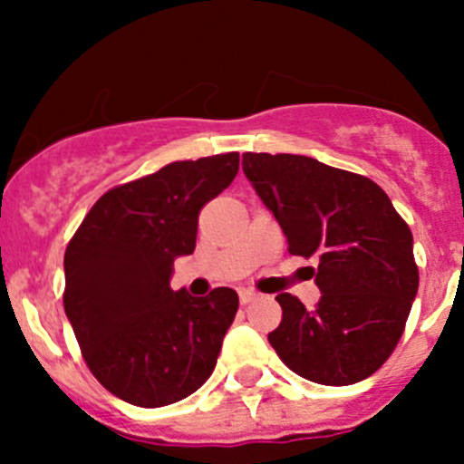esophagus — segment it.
<instances>
[{"label": "esophagus", "mask_w": 464, "mask_h": 464, "mask_svg": "<svg viewBox=\"0 0 464 464\" xmlns=\"http://www.w3.org/2000/svg\"><path fill=\"white\" fill-rule=\"evenodd\" d=\"M237 294H240V303H242V305H249L251 301H256V298H258V294H256L254 289H245V287H242Z\"/></svg>", "instance_id": "obj_1"}]
</instances>
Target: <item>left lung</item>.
Here are the masks:
<instances>
[{
    "label": "left lung",
    "instance_id": "obj_1",
    "mask_svg": "<svg viewBox=\"0 0 464 464\" xmlns=\"http://www.w3.org/2000/svg\"><path fill=\"white\" fill-rule=\"evenodd\" d=\"M242 170L287 237L289 254L319 260L321 301L307 310L278 294L271 348L296 375L325 386L371 377L391 357L418 294L413 236L368 177L303 154H242Z\"/></svg>",
    "mask_w": 464,
    "mask_h": 464
}]
</instances>
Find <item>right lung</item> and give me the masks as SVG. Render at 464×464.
<instances>
[{"mask_svg": "<svg viewBox=\"0 0 464 464\" xmlns=\"http://www.w3.org/2000/svg\"><path fill=\"white\" fill-rule=\"evenodd\" d=\"M240 154L175 161L107 190L64 251V312L89 371L143 409L175 404L210 377L237 294L170 287L206 202L236 179Z\"/></svg>", "mask_w": 464, "mask_h": 464, "instance_id": "1", "label": "right lung"}]
</instances>
